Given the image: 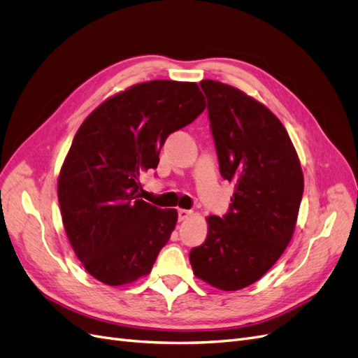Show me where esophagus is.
Here are the masks:
<instances>
[{"mask_svg": "<svg viewBox=\"0 0 358 358\" xmlns=\"http://www.w3.org/2000/svg\"><path fill=\"white\" fill-rule=\"evenodd\" d=\"M191 215H192V212H191V210H187V209H179V210H178L179 221H185V220H188Z\"/></svg>", "mask_w": 358, "mask_h": 358, "instance_id": "34e87169", "label": "esophagus"}]
</instances>
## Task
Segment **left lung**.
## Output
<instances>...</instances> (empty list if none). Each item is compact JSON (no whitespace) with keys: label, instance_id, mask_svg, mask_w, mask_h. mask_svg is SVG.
Masks as SVG:
<instances>
[{"label":"left lung","instance_id":"left-lung-1","mask_svg":"<svg viewBox=\"0 0 358 358\" xmlns=\"http://www.w3.org/2000/svg\"><path fill=\"white\" fill-rule=\"evenodd\" d=\"M221 176L234 183L230 212L209 216L192 248L194 275L222 291L251 285L285 251L303 196L300 159L282 122L234 86L201 80Z\"/></svg>","mask_w":358,"mask_h":358}]
</instances>
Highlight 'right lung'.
<instances>
[{
  "instance_id": "right-lung-1",
  "label": "right lung",
  "mask_w": 358,
  "mask_h": 358,
  "mask_svg": "<svg viewBox=\"0 0 358 358\" xmlns=\"http://www.w3.org/2000/svg\"><path fill=\"white\" fill-rule=\"evenodd\" d=\"M206 109L194 82L137 83L101 103L76 133L58 178L64 229L86 272L119 287L146 276L175 230L176 209L143 201L169 134Z\"/></svg>"
}]
</instances>
